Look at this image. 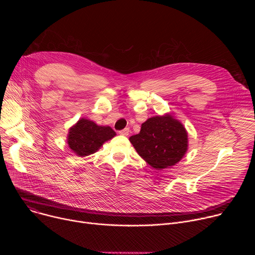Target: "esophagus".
I'll return each mask as SVG.
<instances>
[{"instance_id":"obj_1","label":"esophagus","mask_w":255,"mask_h":255,"mask_svg":"<svg viewBox=\"0 0 255 255\" xmlns=\"http://www.w3.org/2000/svg\"><path fill=\"white\" fill-rule=\"evenodd\" d=\"M129 128H125V129H123V130H121V131H119V134L120 135H124V136H128L129 135Z\"/></svg>"}]
</instances>
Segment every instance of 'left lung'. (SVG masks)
Returning a JSON list of instances; mask_svg holds the SVG:
<instances>
[{"label": "left lung", "mask_w": 255, "mask_h": 255, "mask_svg": "<svg viewBox=\"0 0 255 255\" xmlns=\"http://www.w3.org/2000/svg\"><path fill=\"white\" fill-rule=\"evenodd\" d=\"M129 140L137 153L155 169L174 165L188 150L187 130L169 114L147 119Z\"/></svg>", "instance_id": "left-lung-1"}]
</instances>
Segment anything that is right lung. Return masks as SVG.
Segmentation results:
<instances>
[{
  "mask_svg": "<svg viewBox=\"0 0 255 255\" xmlns=\"http://www.w3.org/2000/svg\"><path fill=\"white\" fill-rule=\"evenodd\" d=\"M115 135L116 132L111 127L99 126L91 120L82 118L69 129L67 143L77 155L88 156L98 151L106 141Z\"/></svg>",
  "mask_w": 255,
  "mask_h": 255,
  "instance_id": "right-lung-1",
  "label": "right lung"
}]
</instances>
